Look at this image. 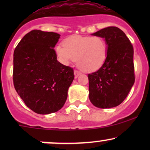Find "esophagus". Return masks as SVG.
Listing matches in <instances>:
<instances>
[{"instance_id":"34e87169","label":"esophagus","mask_w":150,"mask_h":150,"mask_svg":"<svg viewBox=\"0 0 150 150\" xmlns=\"http://www.w3.org/2000/svg\"><path fill=\"white\" fill-rule=\"evenodd\" d=\"M80 74H81V73L80 71H78V70H75V71H74V75H75V78H77V77H78Z\"/></svg>"}]
</instances>
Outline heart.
Returning a JSON list of instances; mask_svg holds the SVG:
<instances>
[{"instance_id":"obj_1","label":"heart","mask_w":150,"mask_h":150,"mask_svg":"<svg viewBox=\"0 0 150 150\" xmlns=\"http://www.w3.org/2000/svg\"><path fill=\"white\" fill-rule=\"evenodd\" d=\"M58 58L63 63L77 60L80 69L92 72L100 68L106 61L108 45L106 40L99 36H71L55 48Z\"/></svg>"}]
</instances>
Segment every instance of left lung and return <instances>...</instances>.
<instances>
[{"instance_id":"obj_1","label":"left lung","mask_w":150,"mask_h":150,"mask_svg":"<svg viewBox=\"0 0 150 150\" xmlns=\"http://www.w3.org/2000/svg\"><path fill=\"white\" fill-rule=\"evenodd\" d=\"M92 34L105 39L108 55L99 70L88 74L89 100L98 108L115 107L124 101L135 82L133 47L116 27H106Z\"/></svg>"}]
</instances>
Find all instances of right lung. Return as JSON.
I'll list each match as a JSON object with an SVG mask.
<instances>
[{
  "label": "right lung",
  "mask_w": 150,
  "mask_h": 150,
  "mask_svg": "<svg viewBox=\"0 0 150 150\" xmlns=\"http://www.w3.org/2000/svg\"><path fill=\"white\" fill-rule=\"evenodd\" d=\"M60 34L32 30L15 48L13 84L27 107L39 114H49L63 107L74 80L73 69L57 61L53 48Z\"/></svg>",
  "instance_id": "1"
}]
</instances>
